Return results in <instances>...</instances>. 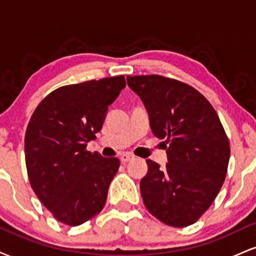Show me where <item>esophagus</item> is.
Masks as SVG:
<instances>
[{"mask_svg":"<svg viewBox=\"0 0 256 256\" xmlns=\"http://www.w3.org/2000/svg\"><path fill=\"white\" fill-rule=\"evenodd\" d=\"M134 158V155L128 154V152H124V154L120 155V161H122V164H126V162H130V161H132Z\"/></svg>","mask_w":256,"mask_h":256,"instance_id":"34e87169","label":"esophagus"}]
</instances>
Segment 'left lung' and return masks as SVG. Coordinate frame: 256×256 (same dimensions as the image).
Returning <instances> with one entry per match:
<instances>
[{
  "label": "left lung",
  "mask_w": 256,
  "mask_h": 256,
  "mask_svg": "<svg viewBox=\"0 0 256 256\" xmlns=\"http://www.w3.org/2000/svg\"><path fill=\"white\" fill-rule=\"evenodd\" d=\"M149 114L152 134L165 140V167L146 160L140 194L149 213L184 228L201 218L222 189L230 143L207 98L189 84L164 76H128Z\"/></svg>",
  "instance_id": "obj_1"
}]
</instances>
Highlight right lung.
<instances>
[{
  "mask_svg": "<svg viewBox=\"0 0 256 256\" xmlns=\"http://www.w3.org/2000/svg\"><path fill=\"white\" fill-rule=\"evenodd\" d=\"M125 85L124 76L64 85L46 95L32 114L25 134L28 180L60 222L78 226L104 207L120 161L86 150V144Z\"/></svg>",
  "mask_w": 256,
  "mask_h": 256,
  "instance_id": "1",
  "label": "right lung"
}]
</instances>
